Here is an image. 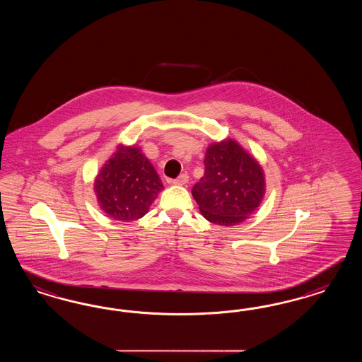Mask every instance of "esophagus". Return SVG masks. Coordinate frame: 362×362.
Instances as JSON below:
<instances>
[{
  "instance_id": "34e87169",
  "label": "esophagus",
  "mask_w": 362,
  "mask_h": 362,
  "mask_svg": "<svg viewBox=\"0 0 362 362\" xmlns=\"http://www.w3.org/2000/svg\"><path fill=\"white\" fill-rule=\"evenodd\" d=\"M188 183V175L187 174H180L176 179H174V185H179V186H183Z\"/></svg>"
}]
</instances>
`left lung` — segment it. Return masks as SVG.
Listing matches in <instances>:
<instances>
[{
	"label": "left lung",
	"instance_id": "left-lung-1",
	"mask_svg": "<svg viewBox=\"0 0 362 362\" xmlns=\"http://www.w3.org/2000/svg\"><path fill=\"white\" fill-rule=\"evenodd\" d=\"M204 167L192 197L209 221L235 226L259 207L265 185L263 170L235 141L209 146Z\"/></svg>",
	"mask_w": 362,
	"mask_h": 362
}]
</instances>
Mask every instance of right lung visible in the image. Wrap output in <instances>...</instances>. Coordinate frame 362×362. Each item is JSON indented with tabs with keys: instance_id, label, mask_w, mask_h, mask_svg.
Masks as SVG:
<instances>
[{
	"instance_id": "right-lung-1",
	"label": "right lung",
	"mask_w": 362,
	"mask_h": 362,
	"mask_svg": "<svg viewBox=\"0 0 362 362\" xmlns=\"http://www.w3.org/2000/svg\"><path fill=\"white\" fill-rule=\"evenodd\" d=\"M163 185L138 147H119L95 180L100 209L122 221L141 219Z\"/></svg>"
}]
</instances>
